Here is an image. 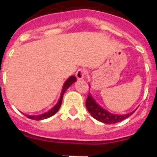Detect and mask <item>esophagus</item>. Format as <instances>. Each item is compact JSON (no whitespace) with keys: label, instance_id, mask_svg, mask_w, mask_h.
I'll return each mask as SVG.
<instances>
[{"label":"esophagus","instance_id":"obj_1","mask_svg":"<svg viewBox=\"0 0 157 157\" xmlns=\"http://www.w3.org/2000/svg\"><path fill=\"white\" fill-rule=\"evenodd\" d=\"M86 75V71L83 69H80V70H77V72L76 73V77L78 80H82L85 77Z\"/></svg>","mask_w":157,"mask_h":157}]
</instances>
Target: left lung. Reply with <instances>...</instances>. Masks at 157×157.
Returning <instances> with one entry per match:
<instances>
[{
	"label": "left lung",
	"instance_id": "obj_1",
	"mask_svg": "<svg viewBox=\"0 0 157 157\" xmlns=\"http://www.w3.org/2000/svg\"><path fill=\"white\" fill-rule=\"evenodd\" d=\"M89 87H90V84H89ZM86 107H87V109L88 110L90 114L94 117V119L101 123L108 124H116L117 122L124 121V119H126L131 115H132L135 111V110H134L133 112L127 114H123V115L113 114L112 113H109L106 109H103L101 105H98L97 101L93 98L91 93H89L88 97L86 100Z\"/></svg>",
	"mask_w": 157,
	"mask_h": 157
}]
</instances>
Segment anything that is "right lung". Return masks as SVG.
<instances>
[{
	"label": "right lung",
	"mask_w": 157,
	"mask_h": 157,
	"mask_svg": "<svg viewBox=\"0 0 157 157\" xmlns=\"http://www.w3.org/2000/svg\"><path fill=\"white\" fill-rule=\"evenodd\" d=\"M77 81V77L75 76H70L67 80L65 81L64 84L63 86V88H62V91H61V94H60V97H59V99L58 101V102L56 103V105L52 107L50 110H48V112H45L43 114H40V115H26V117L29 119H32V120H35V121H42V120H44V119H47V118H49V117H52L53 115L59 111V109H60L62 105V101H63V94L64 93L66 92V91L73 83H75Z\"/></svg>",
	"instance_id": "1"
}]
</instances>
